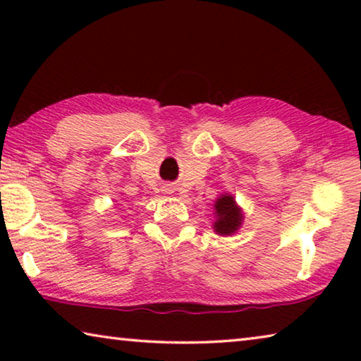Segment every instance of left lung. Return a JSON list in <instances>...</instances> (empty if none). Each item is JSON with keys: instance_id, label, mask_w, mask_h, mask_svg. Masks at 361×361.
Listing matches in <instances>:
<instances>
[{"instance_id": "1", "label": "left lung", "mask_w": 361, "mask_h": 361, "mask_svg": "<svg viewBox=\"0 0 361 361\" xmlns=\"http://www.w3.org/2000/svg\"><path fill=\"white\" fill-rule=\"evenodd\" d=\"M213 215H215V221H213V231L218 235H232L240 229L243 223V212L235 202V197L229 192H224L219 195L213 204Z\"/></svg>"}]
</instances>
